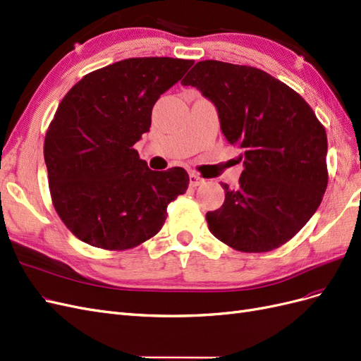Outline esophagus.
Segmentation results:
<instances>
[{"instance_id":"obj_1","label":"esophagus","mask_w":361,"mask_h":361,"mask_svg":"<svg viewBox=\"0 0 361 361\" xmlns=\"http://www.w3.org/2000/svg\"><path fill=\"white\" fill-rule=\"evenodd\" d=\"M203 183H204L203 178L197 176V174H195V173L190 174V185H191V187H200V185H203Z\"/></svg>"}]
</instances>
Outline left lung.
Returning a JSON list of instances; mask_svg holds the SVG:
<instances>
[{"instance_id": "obj_1", "label": "left lung", "mask_w": 361, "mask_h": 361, "mask_svg": "<svg viewBox=\"0 0 361 361\" xmlns=\"http://www.w3.org/2000/svg\"><path fill=\"white\" fill-rule=\"evenodd\" d=\"M218 113L228 143L243 150L236 190L207 212L211 233L239 251H271L297 235L329 183L326 134L310 105L269 73L216 60L199 61L180 82Z\"/></svg>"}]
</instances>
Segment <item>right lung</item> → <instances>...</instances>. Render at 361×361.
Segmentation results:
<instances>
[{
    "mask_svg": "<svg viewBox=\"0 0 361 361\" xmlns=\"http://www.w3.org/2000/svg\"><path fill=\"white\" fill-rule=\"evenodd\" d=\"M194 64L170 57L126 59L85 75L60 102L43 157L52 203L82 243L105 250L155 236L167 206L188 188L182 167L154 171L134 145L152 108Z\"/></svg>",
    "mask_w": 361,
    "mask_h": 361,
    "instance_id": "add662e5",
    "label": "right lung"
}]
</instances>
